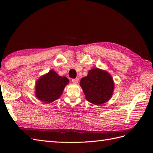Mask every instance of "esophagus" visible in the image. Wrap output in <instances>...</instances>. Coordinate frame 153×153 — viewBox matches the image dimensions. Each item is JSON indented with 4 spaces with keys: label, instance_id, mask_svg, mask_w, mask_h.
<instances>
[{
    "label": "esophagus",
    "instance_id": "esophagus-1",
    "mask_svg": "<svg viewBox=\"0 0 153 153\" xmlns=\"http://www.w3.org/2000/svg\"><path fill=\"white\" fill-rule=\"evenodd\" d=\"M78 80H79L78 78H74V79H72V82L73 83H75V84H77V83L78 82Z\"/></svg>",
    "mask_w": 153,
    "mask_h": 153
}]
</instances>
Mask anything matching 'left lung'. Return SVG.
<instances>
[{"label":"left lung","instance_id":"8db88e82","mask_svg":"<svg viewBox=\"0 0 153 153\" xmlns=\"http://www.w3.org/2000/svg\"><path fill=\"white\" fill-rule=\"evenodd\" d=\"M85 98L94 105H101L108 101L113 94L114 81L109 73L98 68L88 72L87 76L80 81Z\"/></svg>","mask_w":153,"mask_h":153}]
</instances>
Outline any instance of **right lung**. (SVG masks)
Wrapping results in <instances>:
<instances>
[{
    "label": "right lung",
    "mask_w": 153,
    "mask_h": 153,
    "mask_svg": "<svg viewBox=\"0 0 153 153\" xmlns=\"http://www.w3.org/2000/svg\"><path fill=\"white\" fill-rule=\"evenodd\" d=\"M69 80L65 76H60L51 70L36 82V96L39 100L49 103L57 100L61 96Z\"/></svg>",
    "instance_id": "right-lung-1"
}]
</instances>
